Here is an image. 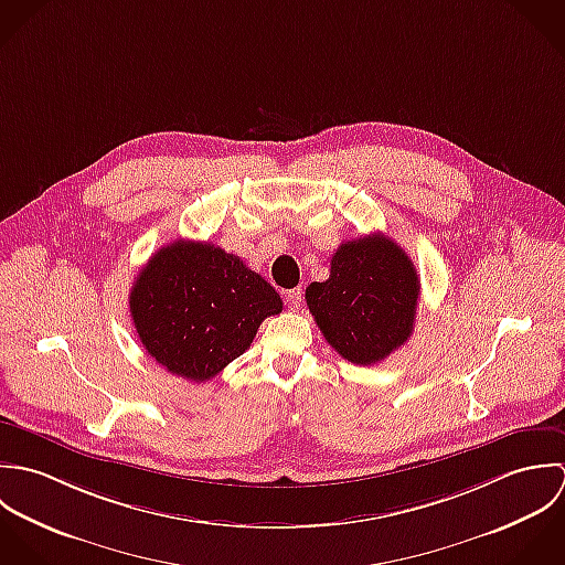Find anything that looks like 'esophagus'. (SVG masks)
Instances as JSON below:
<instances>
[{
    "instance_id": "1",
    "label": "esophagus",
    "mask_w": 565,
    "mask_h": 565,
    "mask_svg": "<svg viewBox=\"0 0 565 565\" xmlns=\"http://www.w3.org/2000/svg\"><path fill=\"white\" fill-rule=\"evenodd\" d=\"M301 299H303V292L301 288H292L286 292V303L290 310H299L301 308Z\"/></svg>"
}]
</instances>
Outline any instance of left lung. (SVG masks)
<instances>
[{
	"label": "left lung",
	"mask_w": 565,
	"mask_h": 565,
	"mask_svg": "<svg viewBox=\"0 0 565 565\" xmlns=\"http://www.w3.org/2000/svg\"><path fill=\"white\" fill-rule=\"evenodd\" d=\"M419 277L413 259L386 235L340 244L330 279L306 288L321 334L353 364L369 366L413 334Z\"/></svg>",
	"instance_id": "1"
}]
</instances>
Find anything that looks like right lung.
<instances>
[{
	"mask_svg": "<svg viewBox=\"0 0 565 565\" xmlns=\"http://www.w3.org/2000/svg\"><path fill=\"white\" fill-rule=\"evenodd\" d=\"M128 306L146 351L190 382L221 373L250 347L259 323L284 308L277 290L237 255L192 239H174L148 259Z\"/></svg>",
	"mask_w": 565,
	"mask_h": 565,
	"instance_id": "right-lung-1",
	"label": "right lung"
}]
</instances>
